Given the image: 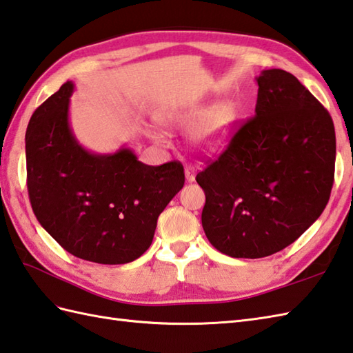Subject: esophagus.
Instances as JSON below:
<instances>
[{
  "label": "esophagus",
  "instance_id": "obj_1",
  "mask_svg": "<svg viewBox=\"0 0 353 353\" xmlns=\"http://www.w3.org/2000/svg\"><path fill=\"white\" fill-rule=\"evenodd\" d=\"M194 178H196V169H194L192 164H187V166H185V179L189 183H193Z\"/></svg>",
  "mask_w": 353,
  "mask_h": 353
}]
</instances>
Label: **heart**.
<instances>
[{"label":"heart","instance_id":"obj_1","mask_svg":"<svg viewBox=\"0 0 353 353\" xmlns=\"http://www.w3.org/2000/svg\"><path fill=\"white\" fill-rule=\"evenodd\" d=\"M234 119V108L231 104L223 103L214 107L207 117V110L201 107L172 110L161 116L160 122L170 128H194V143L203 151H216L223 145L228 137Z\"/></svg>","mask_w":353,"mask_h":353}]
</instances>
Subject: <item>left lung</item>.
<instances>
[{
  "label": "left lung",
  "instance_id": "1",
  "mask_svg": "<svg viewBox=\"0 0 353 353\" xmlns=\"http://www.w3.org/2000/svg\"><path fill=\"white\" fill-rule=\"evenodd\" d=\"M255 116L196 175L202 228L232 258H263L299 239L323 213L335 170L331 114L294 75L256 77Z\"/></svg>",
  "mask_w": 353,
  "mask_h": 353
}]
</instances>
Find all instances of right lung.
Listing matches in <instances>:
<instances>
[{
	"mask_svg": "<svg viewBox=\"0 0 353 353\" xmlns=\"http://www.w3.org/2000/svg\"><path fill=\"white\" fill-rule=\"evenodd\" d=\"M68 81L36 108L26 132L27 187L45 231L81 260L134 261L151 246L157 219L183 189L179 161L148 166L128 148L95 154L69 125Z\"/></svg>",
	"mask_w": 353,
	"mask_h": 353,
	"instance_id": "obj_1",
	"label": "right lung"
}]
</instances>
